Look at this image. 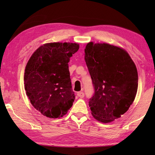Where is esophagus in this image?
Listing matches in <instances>:
<instances>
[{
  "label": "esophagus",
  "instance_id": "obj_1",
  "mask_svg": "<svg viewBox=\"0 0 155 155\" xmlns=\"http://www.w3.org/2000/svg\"><path fill=\"white\" fill-rule=\"evenodd\" d=\"M77 96L80 98H83L85 96V94H84L83 91H79V92L77 93Z\"/></svg>",
  "mask_w": 155,
  "mask_h": 155
}]
</instances>
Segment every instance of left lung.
I'll return each mask as SVG.
<instances>
[{
	"mask_svg": "<svg viewBox=\"0 0 155 155\" xmlns=\"http://www.w3.org/2000/svg\"><path fill=\"white\" fill-rule=\"evenodd\" d=\"M85 60L92 80L91 114L103 123L119 118L134 101L138 87L137 68L125 50L109 44L90 42Z\"/></svg>",
	"mask_w": 155,
	"mask_h": 155,
	"instance_id": "left-lung-1",
	"label": "left lung"
}]
</instances>
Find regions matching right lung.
I'll list each match as a JSON object with an SVG mask.
<instances>
[{"instance_id": "add662e5", "label": "right lung", "mask_w": 155, "mask_h": 155, "mask_svg": "<svg viewBox=\"0 0 155 155\" xmlns=\"http://www.w3.org/2000/svg\"><path fill=\"white\" fill-rule=\"evenodd\" d=\"M77 43H48L36 50L25 68V89L31 103L50 118L65 115L74 101L68 62Z\"/></svg>"}]
</instances>
